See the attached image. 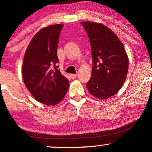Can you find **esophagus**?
I'll return each mask as SVG.
<instances>
[{"instance_id": "1", "label": "esophagus", "mask_w": 152, "mask_h": 152, "mask_svg": "<svg viewBox=\"0 0 152 152\" xmlns=\"http://www.w3.org/2000/svg\"><path fill=\"white\" fill-rule=\"evenodd\" d=\"M70 77H71L72 80H74V79H75L77 77V74H71L70 75Z\"/></svg>"}]
</instances>
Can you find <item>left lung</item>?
Segmentation results:
<instances>
[{"instance_id": "obj_1", "label": "left lung", "mask_w": 152, "mask_h": 152, "mask_svg": "<svg viewBox=\"0 0 152 152\" xmlns=\"http://www.w3.org/2000/svg\"><path fill=\"white\" fill-rule=\"evenodd\" d=\"M81 23L90 40L93 68L86 87L93 96L104 99L116 94L125 82L129 59L117 35L104 25L91 21Z\"/></svg>"}]
</instances>
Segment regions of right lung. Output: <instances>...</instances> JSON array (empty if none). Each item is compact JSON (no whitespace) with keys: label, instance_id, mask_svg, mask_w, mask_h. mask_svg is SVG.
Instances as JSON below:
<instances>
[{"label":"right lung","instance_id":"add662e5","mask_svg":"<svg viewBox=\"0 0 152 152\" xmlns=\"http://www.w3.org/2000/svg\"><path fill=\"white\" fill-rule=\"evenodd\" d=\"M63 26L52 25L39 30L29 43L23 58L22 77L25 85L37 101L45 105L59 104L69 87V82L57 66V50Z\"/></svg>","mask_w":152,"mask_h":152}]
</instances>
